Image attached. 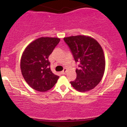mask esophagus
Instances as JSON below:
<instances>
[{
    "label": "esophagus",
    "mask_w": 127,
    "mask_h": 127,
    "mask_svg": "<svg viewBox=\"0 0 127 127\" xmlns=\"http://www.w3.org/2000/svg\"><path fill=\"white\" fill-rule=\"evenodd\" d=\"M66 71H67V69H66V68H64V69H63V71H62V72H61V73H62L63 74H65V73H66Z\"/></svg>",
    "instance_id": "esophagus-1"
}]
</instances>
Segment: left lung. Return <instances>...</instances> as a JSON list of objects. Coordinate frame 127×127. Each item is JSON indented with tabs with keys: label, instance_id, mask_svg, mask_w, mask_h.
Segmentation results:
<instances>
[{
	"label": "left lung",
	"instance_id": "obj_1",
	"mask_svg": "<svg viewBox=\"0 0 127 127\" xmlns=\"http://www.w3.org/2000/svg\"><path fill=\"white\" fill-rule=\"evenodd\" d=\"M75 63L77 77L70 82L76 90L81 92L93 89L100 82L105 70V58L100 45L96 40L85 35L64 38Z\"/></svg>",
	"mask_w": 127,
	"mask_h": 127
}]
</instances>
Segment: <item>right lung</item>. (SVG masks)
Here are the masks:
<instances>
[{"label":"right lung","instance_id":"obj_1","mask_svg":"<svg viewBox=\"0 0 127 127\" xmlns=\"http://www.w3.org/2000/svg\"><path fill=\"white\" fill-rule=\"evenodd\" d=\"M60 41L56 37H40L24 50L21 59V71L24 80L33 89L46 92L57 82L59 76L51 71L48 57Z\"/></svg>","mask_w":127,"mask_h":127}]
</instances>
